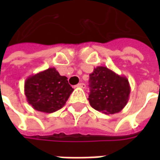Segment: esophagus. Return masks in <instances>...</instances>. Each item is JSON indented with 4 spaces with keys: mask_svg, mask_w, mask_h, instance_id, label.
Wrapping results in <instances>:
<instances>
[{
    "mask_svg": "<svg viewBox=\"0 0 160 160\" xmlns=\"http://www.w3.org/2000/svg\"><path fill=\"white\" fill-rule=\"evenodd\" d=\"M77 87H80V88H85L86 87V84L84 83H79L78 85L76 86Z\"/></svg>",
    "mask_w": 160,
    "mask_h": 160,
    "instance_id": "esophagus-1",
    "label": "esophagus"
}]
</instances>
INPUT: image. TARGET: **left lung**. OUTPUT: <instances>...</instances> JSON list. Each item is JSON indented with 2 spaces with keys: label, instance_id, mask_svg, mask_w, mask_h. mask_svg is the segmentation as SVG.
<instances>
[{
  "label": "left lung",
  "instance_id": "left-lung-1",
  "mask_svg": "<svg viewBox=\"0 0 160 160\" xmlns=\"http://www.w3.org/2000/svg\"><path fill=\"white\" fill-rule=\"evenodd\" d=\"M91 106L104 114L120 112L127 104L130 86L125 76L119 75L107 67L95 68L89 78Z\"/></svg>",
  "mask_w": 160,
  "mask_h": 160
}]
</instances>
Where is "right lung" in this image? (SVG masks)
<instances>
[{
  "label": "right lung",
  "instance_id": "add662e5",
  "mask_svg": "<svg viewBox=\"0 0 160 160\" xmlns=\"http://www.w3.org/2000/svg\"><path fill=\"white\" fill-rule=\"evenodd\" d=\"M73 89L66 76H61L55 68L29 76L25 81L26 100L34 110L52 113L65 105Z\"/></svg>",
  "mask_w": 160,
  "mask_h": 160
}]
</instances>
